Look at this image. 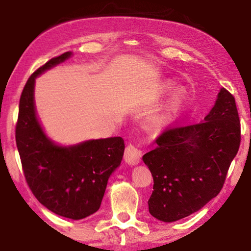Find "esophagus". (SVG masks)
Wrapping results in <instances>:
<instances>
[{"label": "esophagus", "mask_w": 251, "mask_h": 251, "mask_svg": "<svg viewBox=\"0 0 251 251\" xmlns=\"http://www.w3.org/2000/svg\"><path fill=\"white\" fill-rule=\"evenodd\" d=\"M141 157H142V151H139L137 147L131 145V144L126 147L124 158L126 163L130 165V166L138 165L139 161H141Z\"/></svg>", "instance_id": "1"}]
</instances>
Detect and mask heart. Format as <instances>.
Returning a JSON list of instances; mask_svg holds the SVG:
<instances>
[{"label": "heart", "mask_w": 251, "mask_h": 251, "mask_svg": "<svg viewBox=\"0 0 251 251\" xmlns=\"http://www.w3.org/2000/svg\"><path fill=\"white\" fill-rule=\"evenodd\" d=\"M174 88H175V84L171 82V80H166V82L161 84L160 93L163 95H167ZM187 100H188V94H187L186 90L180 87L176 88L173 92L171 99L168 100L166 106L158 114V116L156 117V120L154 121V125L156 127H164L165 125L173 122L181 113V110L184 109L187 104Z\"/></svg>", "instance_id": "b5f03b06"}]
</instances>
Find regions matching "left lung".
<instances>
[{
	"label": "left lung",
	"mask_w": 251,
	"mask_h": 251,
	"mask_svg": "<svg viewBox=\"0 0 251 251\" xmlns=\"http://www.w3.org/2000/svg\"><path fill=\"white\" fill-rule=\"evenodd\" d=\"M240 145V122L233 96L220 88L203 121L165 130L143 160L154 187L148 210L174 223L194 214L223 188Z\"/></svg>",
	"instance_id": "1"
}]
</instances>
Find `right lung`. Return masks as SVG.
Masks as SVG:
<instances>
[{
	"label": "right lung",
	"instance_id": "1",
	"mask_svg": "<svg viewBox=\"0 0 251 251\" xmlns=\"http://www.w3.org/2000/svg\"><path fill=\"white\" fill-rule=\"evenodd\" d=\"M72 55L50 59L28 78L20 100L15 138L25 179L37 201L54 214L79 220L100 209L109 177L121 166L125 144L122 137H108L61 145L45 133L34 100L35 79Z\"/></svg>",
	"mask_w": 251,
	"mask_h": 251
}]
</instances>
